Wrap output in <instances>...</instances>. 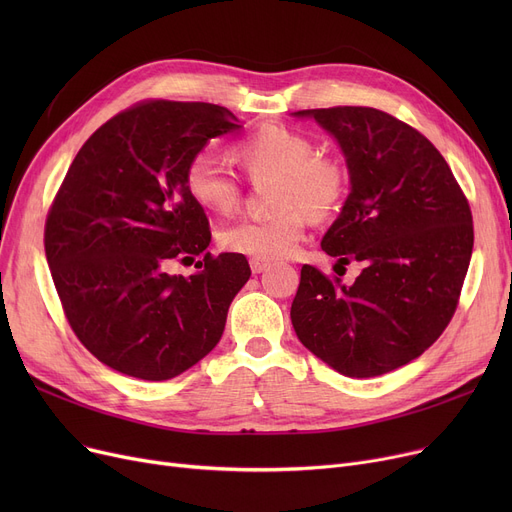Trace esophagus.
I'll use <instances>...</instances> for the list:
<instances>
[{"mask_svg": "<svg viewBox=\"0 0 512 512\" xmlns=\"http://www.w3.org/2000/svg\"><path fill=\"white\" fill-rule=\"evenodd\" d=\"M249 263H251V272L253 274H261L265 270H270V265H272L267 259H259V257H253Z\"/></svg>", "mask_w": 512, "mask_h": 512, "instance_id": "esophagus-1", "label": "esophagus"}]
</instances>
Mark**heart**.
I'll use <instances>...</instances> for the list:
<instances>
[{
  "label": "heart",
  "instance_id": "heart-1",
  "mask_svg": "<svg viewBox=\"0 0 512 512\" xmlns=\"http://www.w3.org/2000/svg\"><path fill=\"white\" fill-rule=\"evenodd\" d=\"M249 180H276L270 218H245L224 226L220 245L232 253L259 259L290 255L305 236L307 215L315 222L330 220L351 191V172L334 155L317 153L307 132L284 124H265L232 147ZM188 195L215 213L232 211L242 197L240 178L209 151L191 157L184 170Z\"/></svg>",
  "mask_w": 512,
  "mask_h": 512
}]
</instances>
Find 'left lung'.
<instances>
[{"instance_id": "8db88e82", "label": "left lung", "mask_w": 512, "mask_h": 512, "mask_svg": "<svg viewBox=\"0 0 512 512\" xmlns=\"http://www.w3.org/2000/svg\"><path fill=\"white\" fill-rule=\"evenodd\" d=\"M340 143L348 195L321 240L338 265L361 261L353 286L303 265L290 307L309 351L348 378H375L417 359L450 324L473 251V215L442 153L382 110H303Z\"/></svg>"}]
</instances>
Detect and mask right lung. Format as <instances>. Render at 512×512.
<instances>
[{
	"label": "right lung",
	"mask_w": 512,
	"mask_h": 512,
	"mask_svg": "<svg viewBox=\"0 0 512 512\" xmlns=\"http://www.w3.org/2000/svg\"><path fill=\"white\" fill-rule=\"evenodd\" d=\"M226 107L145 99L101 124L47 211L45 255L76 338L103 365L172 380L220 342L245 255H211L209 220L184 170L209 139L240 128ZM199 254L204 270L172 277Z\"/></svg>",
	"instance_id": "obj_1"
}]
</instances>
